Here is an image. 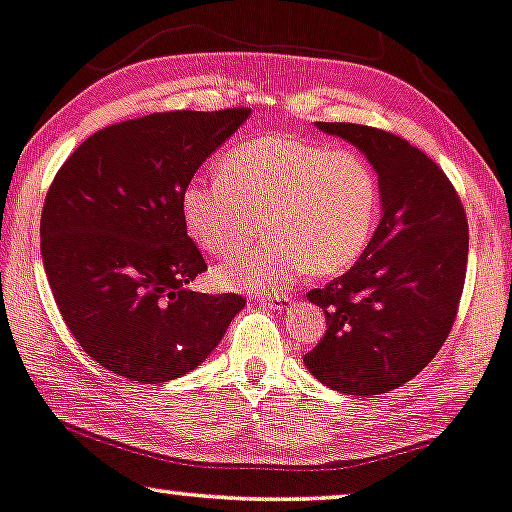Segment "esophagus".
<instances>
[{
  "label": "esophagus",
  "mask_w": 512,
  "mask_h": 512,
  "mask_svg": "<svg viewBox=\"0 0 512 512\" xmlns=\"http://www.w3.org/2000/svg\"><path fill=\"white\" fill-rule=\"evenodd\" d=\"M264 306H269V309H276V311H285L290 309L292 304H295V299L290 295H285V292H274V295H260L257 297Z\"/></svg>",
  "instance_id": "1"
}]
</instances>
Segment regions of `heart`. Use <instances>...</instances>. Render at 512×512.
<instances>
[{"label":"heart","instance_id":"heart-1","mask_svg":"<svg viewBox=\"0 0 512 512\" xmlns=\"http://www.w3.org/2000/svg\"><path fill=\"white\" fill-rule=\"evenodd\" d=\"M180 213L203 250L229 252L215 269L222 288L274 290L309 267L316 276L353 267L377 231L381 187L356 149L269 133L231 147L220 175L189 182ZM260 216L270 236L238 246Z\"/></svg>","mask_w":512,"mask_h":512}]
</instances>
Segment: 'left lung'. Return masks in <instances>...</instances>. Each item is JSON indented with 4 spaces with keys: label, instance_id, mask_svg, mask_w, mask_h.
Masks as SVG:
<instances>
[{
    "label": "left lung",
    "instance_id": "8db88e82",
    "mask_svg": "<svg viewBox=\"0 0 512 512\" xmlns=\"http://www.w3.org/2000/svg\"><path fill=\"white\" fill-rule=\"evenodd\" d=\"M316 126L365 152L379 173L384 210L360 260L306 292L327 327L304 363L335 391L379 395L417 377L452 330L468 264L466 210L438 163L400 135Z\"/></svg>",
    "mask_w": 512,
    "mask_h": 512
}]
</instances>
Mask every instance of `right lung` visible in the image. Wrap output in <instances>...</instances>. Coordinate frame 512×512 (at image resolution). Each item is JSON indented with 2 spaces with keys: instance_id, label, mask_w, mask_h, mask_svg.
Masks as SVG:
<instances>
[{
  "instance_id": "right-lung-1",
  "label": "right lung",
  "mask_w": 512,
  "mask_h": 512,
  "mask_svg": "<svg viewBox=\"0 0 512 512\" xmlns=\"http://www.w3.org/2000/svg\"><path fill=\"white\" fill-rule=\"evenodd\" d=\"M248 107L156 112L93 133L53 177L42 257L53 297L88 356L138 384L199 367L245 306L185 285L206 271L180 196Z\"/></svg>"
}]
</instances>
